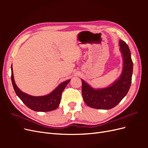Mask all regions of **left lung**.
Listing matches in <instances>:
<instances>
[{
	"instance_id": "1",
	"label": "left lung",
	"mask_w": 148,
	"mask_h": 148,
	"mask_svg": "<svg viewBox=\"0 0 148 148\" xmlns=\"http://www.w3.org/2000/svg\"><path fill=\"white\" fill-rule=\"evenodd\" d=\"M119 46L123 58V69L119 78L109 86L102 88H94L82 79L83 97L89 107L97 109H110L127 95L131 86L133 64L127 44L120 40Z\"/></svg>"
}]
</instances>
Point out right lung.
I'll list each match as a JSON object with an SVG mask.
<instances>
[{
	"instance_id": "add662e5",
	"label": "right lung",
	"mask_w": 148,
	"mask_h": 148,
	"mask_svg": "<svg viewBox=\"0 0 148 148\" xmlns=\"http://www.w3.org/2000/svg\"><path fill=\"white\" fill-rule=\"evenodd\" d=\"M11 70L12 83L16 95L28 108L37 112H49L56 109L60 104L62 93L70 81V79H68L61 83L47 95L34 96L23 92L18 88L14 79L12 65Z\"/></svg>"
}]
</instances>
